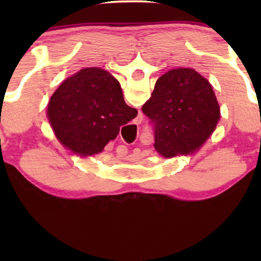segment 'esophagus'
<instances>
[{
  "label": "esophagus",
  "mask_w": 261,
  "mask_h": 261,
  "mask_svg": "<svg viewBox=\"0 0 261 261\" xmlns=\"http://www.w3.org/2000/svg\"><path fill=\"white\" fill-rule=\"evenodd\" d=\"M137 122H139V124H141V121H142V115H139L137 116V120H136Z\"/></svg>",
  "instance_id": "obj_1"
}]
</instances>
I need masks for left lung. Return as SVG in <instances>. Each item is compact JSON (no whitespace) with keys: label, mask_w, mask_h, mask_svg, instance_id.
Here are the masks:
<instances>
[{"label":"left lung","mask_w":261,"mask_h":261,"mask_svg":"<svg viewBox=\"0 0 261 261\" xmlns=\"http://www.w3.org/2000/svg\"><path fill=\"white\" fill-rule=\"evenodd\" d=\"M142 112L153 125L155 151L166 158L199 149L220 119L212 86L195 70L184 67L157 80Z\"/></svg>","instance_id":"left-lung-1"}]
</instances>
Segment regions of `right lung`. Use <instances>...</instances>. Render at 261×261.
<instances>
[{"mask_svg":"<svg viewBox=\"0 0 261 261\" xmlns=\"http://www.w3.org/2000/svg\"><path fill=\"white\" fill-rule=\"evenodd\" d=\"M47 115L60 142L81 155L99 153L137 110L124 100L120 83L99 67L83 68L61 83Z\"/></svg>","mask_w":261,"mask_h":261,"instance_id":"1","label":"right lung"}]
</instances>
